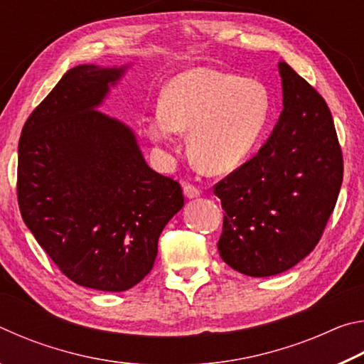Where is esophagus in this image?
<instances>
[{
	"label": "esophagus",
	"instance_id": "34e87169",
	"mask_svg": "<svg viewBox=\"0 0 364 364\" xmlns=\"http://www.w3.org/2000/svg\"><path fill=\"white\" fill-rule=\"evenodd\" d=\"M183 193H184V196L188 197V199H196V197L200 196V191L197 189L196 186H193V184H184Z\"/></svg>",
	"mask_w": 364,
	"mask_h": 364
}]
</instances>
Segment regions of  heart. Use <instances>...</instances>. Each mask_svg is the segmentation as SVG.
<instances>
[{
  "label": "heart",
  "mask_w": 364,
  "mask_h": 364,
  "mask_svg": "<svg viewBox=\"0 0 364 364\" xmlns=\"http://www.w3.org/2000/svg\"><path fill=\"white\" fill-rule=\"evenodd\" d=\"M271 110L269 93L257 78L191 67L171 77L160 95V109L146 117V136L167 144L188 133V152L205 173L239 167L260 141Z\"/></svg>",
  "instance_id": "b5f03b06"
}]
</instances>
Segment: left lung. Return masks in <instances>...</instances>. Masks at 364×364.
Returning <instances> with one entry per match:
<instances>
[{
  "mask_svg": "<svg viewBox=\"0 0 364 364\" xmlns=\"http://www.w3.org/2000/svg\"><path fill=\"white\" fill-rule=\"evenodd\" d=\"M278 69L284 107L273 133L213 189L225 210L220 257L254 278L287 271L315 249L343 176L328 104L284 60Z\"/></svg>",
  "mask_w": 364,
  "mask_h": 364,
  "instance_id": "left-lung-1",
  "label": "left lung"
}]
</instances>
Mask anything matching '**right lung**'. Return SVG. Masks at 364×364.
I'll list each match as a JSON object with an SVG mask.
<instances>
[{"instance_id":"obj_1","label":"right lung","mask_w":364,"mask_h":364,"mask_svg":"<svg viewBox=\"0 0 364 364\" xmlns=\"http://www.w3.org/2000/svg\"><path fill=\"white\" fill-rule=\"evenodd\" d=\"M127 69L73 67L19 139L23 223L67 278L106 292L143 281L184 205L180 184L146 164L132 128L97 110Z\"/></svg>"}]
</instances>
